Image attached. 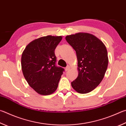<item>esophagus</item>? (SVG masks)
<instances>
[{
    "label": "esophagus",
    "instance_id": "esophagus-1",
    "mask_svg": "<svg viewBox=\"0 0 126 126\" xmlns=\"http://www.w3.org/2000/svg\"><path fill=\"white\" fill-rule=\"evenodd\" d=\"M70 69V67L69 65H67V67H65V71H68V70H69Z\"/></svg>",
    "mask_w": 126,
    "mask_h": 126
}]
</instances>
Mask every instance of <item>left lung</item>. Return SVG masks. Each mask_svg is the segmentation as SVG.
<instances>
[{
    "mask_svg": "<svg viewBox=\"0 0 126 126\" xmlns=\"http://www.w3.org/2000/svg\"><path fill=\"white\" fill-rule=\"evenodd\" d=\"M65 40L76 52L78 64V76L71 85L79 93L90 92L101 83L107 70L106 48L101 40L88 33L67 36Z\"/></svg>",
    "mask_w": 126,
    "mask_h": 126,
    "instance_id": "1",
    "label": "left lung"
}]
</instances>
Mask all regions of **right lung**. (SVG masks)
Returning a JSON list of instances; mask_svg holds the SVG:
<instances>
[{
  "label": "right lung",
  "instance_id": "add662e5",
  "mask_svg": "<svg viewBox=\"0 0 126 126\" xmlns=\"http://www.w3.org/2000/svg\"><path fill=\"white\" fill-rule=\"evenodd\" d=\"M62 36H47L32 41L21 56V68L29 85L38 94L48 95L58 86L64 68L56 65L54 53Z\"/></svg>",
  "mask_w": 126,
  "mask_h": 126
}]
</instances>
